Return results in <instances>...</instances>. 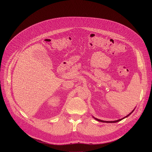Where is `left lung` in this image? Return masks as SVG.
I'll return each mask as SVG.
<instances>
[{
    "label": "left lung",
    "instance_id": "1",
    "mask_svg": "<svg viewBox=\"0 0 152 152\" xmlns=\"http://www.w3.org/2000/svg\"><path fill=\"white\" fill-rule=\"evenodd\" d=\"M135 108L131 111V112L129 114V115H127V116H126L125 117H124V118H121V119H118V120H115V121H103V120H101V119H97V118H95V117H94V116H92L95 119H96L97 121H100V122H102V123H117V122H119V121H121L122 119H124V118H127V116H129L132 112L133 111H134V110H135Z\"/></svg>",
    "mask_w": 152,
    "mask_h": 152
}]
</instances>
